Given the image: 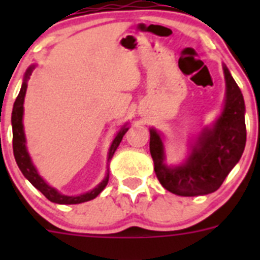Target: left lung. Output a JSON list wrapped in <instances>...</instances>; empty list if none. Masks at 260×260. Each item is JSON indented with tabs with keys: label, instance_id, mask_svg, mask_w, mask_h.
<instances>
[{
	"label": "left lung",
	"instance_id": "1",
	"mask_svg": "<svg viewBox=\"0 0 260 260\" xmlns=\"http://www.w3.org/2000/svg\"><path fill=\"white\" fill-rule=\"evenodd\" d=\"M225 100L221 113L190 142L185 161L167 164L161 133L150 128V151L157 180L168 191L180 197L207 195L219 189L240 161L246 144L245 102L231 71L222 65Z\"/></svg>",
	"mask_w": 260,
	"mask_h": 260
}]
</instances>
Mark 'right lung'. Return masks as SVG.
Listing matches in <instances>:
<instances>
[{"instance_id":"obj_1","label":"right lung","mask_w":260,"mask_h":260,"mask_svg":"<svg viewBox=\"0 0 260 260\" xmlns=\"http://www.w3.org/2000/svg\"><path fill=\"white\" fill-rule=\"evenodd\" d=\"M36 65H31L24 73V77H23V83L20 87L19 95H18L17 100L14 103L13 107V113H11V126H13V151H14V157H15V161H17L18 167H19L20 172L23 173V176L26 177L27 180L35 186L36 189L44 195L45 198L49 199L50 202L57 204H79L83 203V202L92 201L98 197L103 190L105 189V186L108 185V181H109V172L107 169V174H105L104 180L99 183L96 187H93L92 190L84 192V194L79 195H65L59 192L56 187L50 186L47 181L43 178V177L39 174L38 169L32 162V158L29 156L28 150H27V141H26V134H24V127H23V112H24V96H26L27 91V82H28L29 77H31L32 71L35 69ZM128 123H125L122 127L119 128L118 133L114 137L113 142L110 144L109 151H108V157H107V168L109 167V162L113 157L114 152H116L117 147L119 146L121 141H122L123 135L126 134V132L128 130Z\"/></svg>"}]
</instances>
